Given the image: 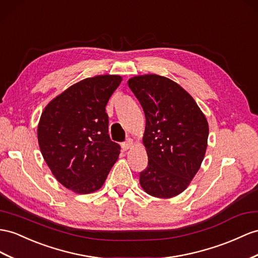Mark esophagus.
<instances>
[{
	"mask_svg": "<svg viewBox=\"0 0 258 258\" xmlns=\"http://www.w3.org/2000/svg\"><path fill=\"white\" fill-rule=\"evenodd\" d=\"M132 145H133V141H132L131 138H127L126 141L122 143V148H123V150H127L128 148L132 147Z\"/></svg>",
	"mask_w": 258,
	"mask_h": 258,
	"instance_id": "obj_1",
	"label": "esophagus"
}]
</instances>
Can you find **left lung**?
Returning a JSON list of instances; mask_svg holds the SVG:
<instances>
[{"label": "left lung", "mask_w": 258, "mask_h": 258, "mask_svg": "<svg viewBox=\"0 0 258 258\" xmlns=\"http://www.w3.org/2000/svg\"><path fill=\"white\" fill-rule=\"evenodd\" d=\"M128 87L146 117L143 142L148 166L140 173L146 193L169 198L187 187L207 148L208 123L180 85L159 75L131 78Z\"/></svg>", "instance_id": "obj_1"}]
</instances>
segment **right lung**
Instances as JSON below:
<instances>
[{
  "label": "right lung",
  "mask_w": 258,
  "mask_h": 258,
  "mask_svg": "<svg viewBox=\"0 0 258 258\" xmlns=\"http://www.w3.org/2000/svg\"><path fill=\"white\" fill-rule=\"evenodd\" d=\"M121 81L117 75L86 78L42 112L39 147L56 180L73 192L88 194L100 188L120 155L121 146L108 134L105 105Z\"/></svg>",
  "instance_id": "obj_1"
}]
</instances>
